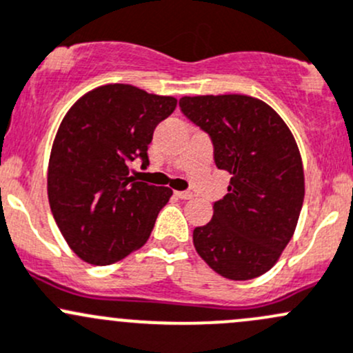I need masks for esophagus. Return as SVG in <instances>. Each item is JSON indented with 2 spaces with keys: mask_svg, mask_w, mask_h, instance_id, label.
Segmentation results:
<instances>
[{
  "mask_svg": "<svg viewBox=\"0 0 353 353\" xmlns=\"http://www.w3.org/2000/svg\"><path fill=\"white\" fill-rule=\"evenodd\" d=\"M176 196H177V198H181V199H191L192 198V192H189V191H176Z\"/></svg>",
  "mask_w": 353,
  "mask_h": 353,
  "instance_id": "esophagus-1",
  "label": "esophagus"
}]
</instances>
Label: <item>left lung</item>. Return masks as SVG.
I'll return each instance as SVG.
<instances>
[{"instance_id": "obj_1", "label": "left lung", "mask_w": 353, "mask_h": 353, "mask_svg": "<svg viewBox=\"0 0 353 353\" xmlns=\"http://www.w3.org/2000/svg\"><path fill=\"white\" fill-rule=\"evenodd\" d=\"M179 106L210 135L218 169L232 174L210 223L192 232L196 252L226 279L262 276L292 239L301 213L304 172L294 137L252 96H184Z\"/></svg>"}]
</instances>
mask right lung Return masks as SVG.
<instances>
[{
  "label": "right lung",
  "mask_w": 353,
  "mask_h": 353,
  "mask_svg": "<svg viewBox=\"0 0 353 353\" xmlns=\"http://www.w3.org/2000/svg\"><path fill=\"white\" fill-rule=\"evenodd\" d=\"M172 96L106 84L77 99L62 120L49 161L47 192L54 220L74 254L110 265L142 247L172 189L130 176L148 165L154 130L176 110Z\"/></svg>",
  "instance_id": "add662e5"
}]
</instances>
